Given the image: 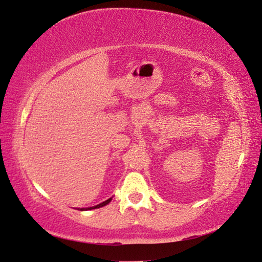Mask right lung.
<instances>
[{"instance_id":"1","label":"right lung","mask_w":262,"mask_h":262,"mask_svg":"<svg viewBox=\"0 0 262 262\" xmlns=\"http://www.w3.org/2000/svg\"><path fill=\"white\" fill-rule=\"evenodd\" d=\"M111 200H112V199H108V200H106V201H104V202H101V203H99V205H97V206H95V207H90V208H88V209H89V210H91V209H96V208L104 207V206L107 205V203H110V202H111ZM82 210H84V209H82Z\"/></svg>"}]
</instances>
